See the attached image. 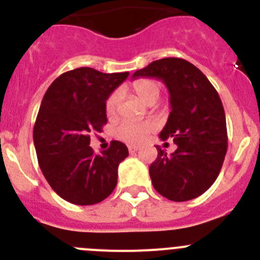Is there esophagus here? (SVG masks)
<instances>
[{
    "instance_id": "34e87169",
    "label": "esophagus",
    "mask_w": 260,
    "mask_h": 260,
    "mask_svg": "<svg viewBox=\"0 0 260 260\" xmlns=\"http://www.w3.org/2000/svg\"><path fill=\"white\" fill-rule=\"evenodd\" d=\"M138 150H139V146H135V144H130V146H128V152L130 153L137 152Z\"/></svg>"
}]
</instances>
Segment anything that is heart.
<instances>
[{"label": "heart", "mask_w": 260, "mask_h": 260, "mask_svg": "<svg viewBox=\"0 0 260 260\" xmlns=\"http://www.w3.org/2000/svg\"><path fill=\"white\" fill-rule=\"evenodd\" d=\"M133 89L138 98L148 104H153L161 92V84L157 80L143 78L133 83ZM121 103V92L118 89L113 91L105 100V112L108 116H114L118 110ZM156 128L153 121H125L116 128V137L128 143H142L148 138V135Z\"/></svg>", "instance_id": "b5f03b06"}]
</instances>
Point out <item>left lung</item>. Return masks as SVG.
Listing matches in <instances>:
<instances>
[{
    "instance_id": "8db88e82",
    "label": "left lung",
    "mask_w": 260,
    "mask_h": 260,
    "mask_svg": "<svg viewBox=\"0 0 260 260\" xmlns=\"http://www.w3.org/2000/svg\"><path fill=\"white\" fill-rule=\"evenodd\" d=\"M161 79L169 89L172 112L160 138H173L177 150L168 155L157 146L150 167L156 191L173 202L194 199L215 182L228 148L221 99L207 77L183 58H161L135 71L133 78Z\"/></svg>"
}]
</instances>
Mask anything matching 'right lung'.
I'll return each mask as SVG.
<instances>
[{"label": "right lung", "instance_id": "1", "mask_svg": "<svg viewBox=\"0 0 260 260\" xmlns=\"http://www.w3.org/2000/svg\"><path fill=\"white\" fill-rule=\"evenodd\" d=\"M127 77L128 73L78 68L59 75L43 98L34 126L38 161L50 187L70 203H100L116 187L127 147L112 141L96 155L89 137L103 132L108 121L105 100Z\"/></svg>", "mask_w": 260, "mask_h": 260}]
</instances>
